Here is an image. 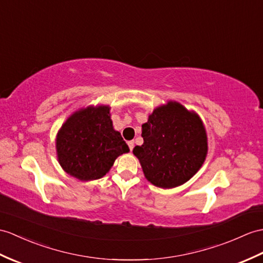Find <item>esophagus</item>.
<instances>
[{
  "label": "esophagus",
  "mask_w": 263,
  "mask_h": 263,
  "mask_svg": "<svg viewBox=\"0 0 263 263\" xmlns=\"http://www.w3.org/2000/svg\"><path fill=\"white\" fill-rule=\"evenodd\" d=\"M127 146H129L130 151H132L133 148H134V142L133 141H129V142H127Z\"/></svg>",
  "instance_id": "obj_1"
}]
</instances>
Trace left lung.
Here are the masks:
<instances>
[{
    "instance_id": "8db88e82",
    "label": "left lung",
    "mask_w": 263,
    "mask_h": 263,
    "mask_svg": "<svg viewBox=\"0 0 263 263\" xmlns=\"http://www.w3.org/2000/svg\"><path fill=\"white\" fill-rule=\"evenodd\" d=\"M143 144L133 149L145 178L161 188H174L198 172L207 154V137L197 114L179 103L156 108L142 125Z\"/></svg>"
}]
</instances>
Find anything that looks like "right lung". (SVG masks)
I'll return each mask as SVG.
<instances>
[{"mask_svg": "<svg viewBox=\"0 0 263 263\" xmlns=\"http://www.w3.org/2000/svg\"><path fill=\"white\" fill-rule=\"evenodd\" d=\"M60 166L79 180H94L105 176L117 158L129 148L115 131L109 107H87L66 121L57 136Z\"/></svg>", "mask_w": 263, "mask_h": 263, "instance_id": "1", "label": "right lung"}]
</instances>
